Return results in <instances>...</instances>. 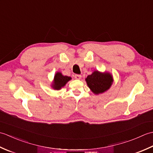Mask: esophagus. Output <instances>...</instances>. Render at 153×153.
<instances>
[{
  "label": "esophagus",
  "instance_id": "esophagus-1",
  "mask_svg": "<svg viewBox=\"0 0 153 153\" xmlns=\"http://www.w3.org/2000/svg\"><path fill=\"white\" fill-rule=\"evenodd\" d=\"M74 77H75V79H80L81 78H82V76H81V75L76 74V75H75Z\"/></svg>",
  "mask_w": 153,
  "mask_h": 153
}]
</instances>
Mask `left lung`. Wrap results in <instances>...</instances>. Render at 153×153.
<instances>
[{
	"mask_svg": "<svg viewBox=\"0 0 153 153\" xmlns=\"http://www.w3.org/2000/svg\"><path fill=\"white\" fill-rule=\"evenodd\" d=\"M87 85L95 95L105 92L111 87L113 78L108 72L101 73L99 71H94L85 79Z\"/></svg>",
	"mask_w": 153,
	"mask_h": 153,
	"instance_id": "left-lung-1",
	"label": "left lung"
}]
</instances>
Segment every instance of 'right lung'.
<instances>
[{
	"mask_svg": "<svg viewBox=\"0 0 153 153\" xmlns=\"http://www.w3.org/2000/svg\"><path fill=\"white\" fill-rule=\"evenodd\" d=\"M71 79V78L70 77L63 76L62 73L57 72L54 76L53 83L52 84V87H53L54 89L60 90L62 87L65 86L66 83L69 82Z\"/></svg>",
	"mask_w": 153,
	"mask_h": 153,
	"instance_id": "obj_1",
	"label": "right lung"
}]
</instances>
